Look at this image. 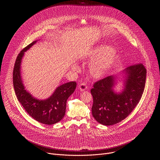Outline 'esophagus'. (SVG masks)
I'll list each match as a JSON object with an SVG mask.
<instances>
[{"label": "esophagus", "instance_id": "obj_1", "mask_svg": "<svg viewBox=\"0 0 160 160\" xmlns=\"http://www.w3.org/2000/svg\"><path fill=\"white\" fill-rule=\"evenodd\" d=\"M78 88H79V89H80V91H84L88 88V87L86 86V84L84 83L80 84V85L78 86Z\"/></svg>", "mask_w": 160, "mask_h": 160}]
</instances>
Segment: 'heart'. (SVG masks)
<instances>
[{
  "mask_svg": "<svg viewBox=\"0 0 160 160\" xmlns=\"http://www.w3.org/2000/svg\"><path fill=\"white\" fill-rule=\"evenodd\" d=\"M118 58L114 48L108 45H100L92 50L88 56L90 61H99L93 63L91 66V73L95 78L104 76L116 62Z\"/></svg>",
  "mask_w": 160,
  "mask_h": 160,
  "instance_id": "heart-1",
  "label": "heart"
}]
</instances>
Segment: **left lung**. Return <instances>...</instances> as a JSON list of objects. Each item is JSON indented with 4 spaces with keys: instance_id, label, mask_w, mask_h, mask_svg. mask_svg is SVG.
<instances>
[{
    "instance_id": "8db88e82",
    "label": "left lung",
    "mask_w": 160,
    "mask_h": 160,
    "mask_svg": "<svg viewBox=\"0 0 160 160\" xmlns=\"http://www.w3.org/2000/svg\"><path fill=\"white\" fill-rule=\"evenodd\" d=\"M124 88L116 92L118 75H112L93 84L92 113L95 119L104 125L122 121L129 115L141 99L145 89L146 69L142 63L131 65L122 71Z\"/></svg>"
}]
</instances>
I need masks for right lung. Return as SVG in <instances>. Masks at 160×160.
<instances>
[{"label": "right lung", "mask_w": 160, "mask_h": 160, "mask_svg": "<svg viewBox=\"0 0 160 160\" xmlns=\"http://www.w3.org/2000/svg\"><path fill=\"white\" fill-rule=\"evenodd\" d=\"M37 41L32 42L18 54L13 71V84L17 98L26 112L37 121L53 125L64 117L67 101L76 88V82H71L58 86L53 94L46 99L34 98L25 89L21 75V64L24 52L33 46Z\"/></svg>", "instance_id": "1"}]
</instances>
